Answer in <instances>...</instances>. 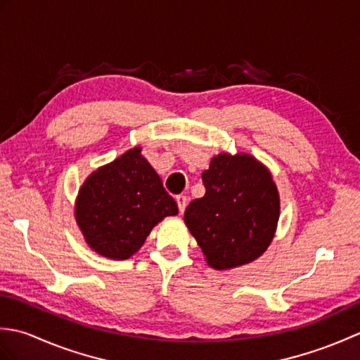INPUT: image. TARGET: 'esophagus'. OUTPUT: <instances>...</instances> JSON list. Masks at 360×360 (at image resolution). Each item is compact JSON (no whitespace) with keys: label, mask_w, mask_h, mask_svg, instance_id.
I'll list each match as a JSON object with an SVG mask.
<instances>
[{"label":"esophagus","mask_w":360,"mask_h":360,"mask_svg":"<svg viewBox=\"0 0 360 360\" xmlns=\"http://www.w3.org/2000/svg\"><path fill=\"white\" fill-rule=\"evenodd\" d=\"M176 202H178L179 213H184V210H186V205H187V196H184V195H178V196H176Z\"/></svg>","instance_id":"obj_1"}]
</instances>
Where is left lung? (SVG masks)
I'll list each match as a JSON object with an SVG mask.
<instances>
[{"label":"left lung","mask_w":360,"mask_h":360,"mask_svg":"<svg viewBox=\"0 0 360 360\" xmlns=\"http://www.w3.org/2000/svg\"><path fill=\"white\" fill-rule=\"evenodd\" d=\"M205 195L188 204L184 221L217 271L262 257L277 231L280 195L264 164L249 153H219L202 172Z\"/></svg>","instance_id":"left-lung-1"}]
</instances>
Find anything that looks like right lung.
Segmentation results:
<instances>
[{"label":"right lung","mask_w":360,"mask_h":360,"mask_svg":"<svg viewBox=\"0 0 360 360\" xmlns=\"http://www.w3.org/2000/svg\"><path fill=\"white\" fill-rule=\"evenodd\" d=\"M141 151L134 147L98 167L79 190L75 221L88 246L102 257L129 258L153 227L178 215V204Z\"/></svg>","instance_id":"1"}]
</instances>
